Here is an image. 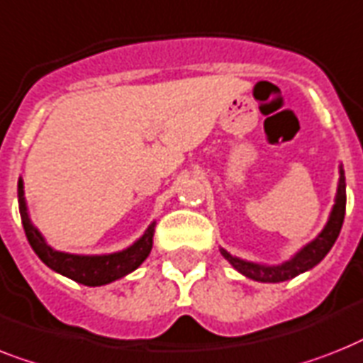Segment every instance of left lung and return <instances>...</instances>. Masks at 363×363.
Returning <instances> with one entry per match:
<instances>
[{
	"label": "left lung",
	"mask_w": 363,
	"mask_h": 363,
	"mask_svg": "<svg viewBox=\"0 0 363 363\" xmlns=\"http://www.w3.org/2000/svg\"><path fill=\"white\" fill-rule=\"evenodd\" d=\"M347 184H345V172L343 166H340V182H337V191H335L334 207L330 211L328 222L323 228V231L317 237L308 242L304 248H300L294 253L293 257L281 264H261L246 261V259L235 257L228 250H220L222 255L233 264L235 270L244 274L246 278L253 281H261V284H279V281H287L291 278H296L298 274L308 272L315 264H319L326 257V253L332 250L334 242L340 237L341 225H343L345 218V205H347Z\"/></svg>",
	"instance_id": "1"
}]
</instances>
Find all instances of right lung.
I'll return each instance as SVG.
<instances>
[{
	"mask_svg": "<svg viewBox=\"0 0 363 363\" xmlns=\"http://www.w3.org/2000/svg\"><path fill=\"white\" fill-rule=\"evenodd\" d=\"M18 207L26 237L38 259L65 278L74 279L87 287H100V285L111 284L115 279L125 278L126 274L134 272L135 268L149 257L152 250L156 222H152L134 244L121 252L104 253V255H78V253L57 252L46 242V238L40 235V231L35 228L29 218L28 203L23 197L22 177L18 179Z\"/></svg>",
	"mask_w": 363,
	"mask_h": 363,
	"instance_id": "add662e5",
	"label": "right lung"
}]
</instances>
